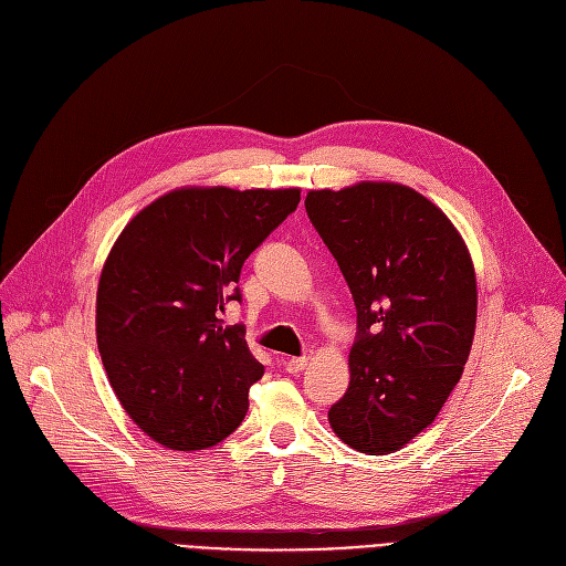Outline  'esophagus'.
Segmentation results:
<instances>
[{"label":"esophagus","instance_id":"34e87169","mask_svg":"<svg viewBox=\"0 0 566 566\" xmlns=\"http://www.w3.org/2000/svg\"><path fill=\"white\" fill-rule=\"evenodd\" d=\"M308 365V358L306 356H302V358H290L287 363H285V369L290 375H297V373H302V369Z\"/></svg>","mask_w":566,"mask_h":566}]
</instances>
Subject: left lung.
<instances>
[{"label": "left lung", "mask_w": 566, "mask_h": 566, "mask_svg": "<svg viewBox=\"0 0 566 566\" xmlns=\"http://www.w3.org/2000/svg\"><path fill=\"white\" fill-rule=\"evenodd\" d=\"M306 212L354 295L350 381L327 419L363 454H391L433 423L469 360L478 283L444 212L398 182L306 193Z\"/></svg>", "instance_id": "8db88e82"}]
</instances>
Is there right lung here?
I'll use <instances>...</instances> for the list:
<instances>
[{
	"label": "right lung",
	"instance_id": "add662e5",
	"mask_svg": "<svg viewBox=\"0 0 566 566\" xmlns=\"http://www.w3.org/2000/svg\"><path fill=\"white\" fill-rule=\"evenodd\" d=\"M300 203V189L182 187L135 216L105 260L95 337L107 379L143 433L175 452L222 442L264 367L241 325V266Z\"/></svg>",
	"mask_w": 566,
	"mask_h": 566
}]
</instances>
